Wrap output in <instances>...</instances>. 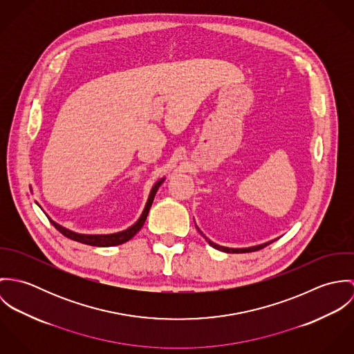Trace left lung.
<instances>
[{"label":"left lung","mask_w":354,"mask_h":354,"mask_svg":"<svg viewBox=\"0 0 354 354\" xmlns=\"http://www.w3.org/2000/svg\"><path fill=\"white\" fill-rule=\"evenodd\" d=\"M196 229L199 230V233L202 234L203 237L205 239V241L212 247V248H215V250H218V251H222V252L226 253H245V252H254V251H259V250H261V248H264V247H267L268 244H271V243H274L275 240H271V241H268V243H264V244H260V245H253V247H248V248H227V247H222V245H218V244H215V243H212L211 240H208L204 234H203L202 232H201V229L196 226Z\"/></svg>","instance_id":"obj_1"}]
</instances>
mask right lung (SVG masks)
Segmentation results:
<instances>
[{"mask_svg":"<svg viewBox=\"0 0 354 354\" xmlns=\"http://www.w3.org/2000/svg\"><path fill=\"white\" fill-rule=\"evenodd\" d=\"M165 181V177L160 178L159 181L155 183V185L152 187L151 192H150V196H149V201L146 203V207L140 215V218L136 221L135 225H132L131 227H128L127 230H122V232H118V233H113V234H80V233H75L58 223H55L54 221H51V225L61 233L64 234L65 237L73 240V241H77V243H82V244H87V245H93V247H114V245H120V244H124L127 241H129L145 225L146 219H147V215H149V211L151 208L152 202H153V198L156 195V191L159 189V187L162 185V183Z\"/></svg>","mask_w":354,"mask_h":354,"instance_id":"obj_1","label":"right lung"}]
</instances>
